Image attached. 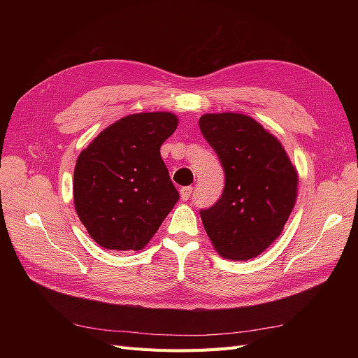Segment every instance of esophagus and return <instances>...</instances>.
I'll use <instances>...</instances> for the list:
<instances>
[{"label":"esophagus","instance_id":"obj_1","mask_svg":"<svg viewBox=\"0 0 358 358\" xmlns=\"http://www.w3.org/2000/svg\"><path fill=\"white\" fill-rule=\"evenodd\" d=\"M179 192H180V199L183 201H187L192 196V187H183V188H180Z\"/></svg>","mask_w":358,"mask_h":358}]
</instances>
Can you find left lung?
I'll use <instances>...</instances> for the list:
<instances>
[{
    "instance_id": "8db88e82",
    "label": "left lung",
    "mask_w": 358,
    "mask_h": 358,
    "mask_svg": "<svg viewBox=\"0 0 358 358\" xmlns=\"http://www.w3.org/2000/svg\"><path fill=\"white\" fill-rule=\"evenodd\" d=\"M199 125L225 171L221 199L200 210L204 230L221 257L255 258L282 233L297 200L299 173L282 143L251 116L206 113Z\"/></svg>"
}]
</instances>
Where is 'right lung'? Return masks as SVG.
Here are the masks:
<instances>
[{"label": "right lung", "mask_w": 358, "mask_h": 358, "mask_svg": "<svg viewBox=\"0 0 358 358\" xmlns=\"http://www.w3.org/2000/svg\"><path fill=\"white\" fill-rule=\"evenodd\" d=\"M178 124L170 112L128 115L80 152L73 178L74 208L100 246L140 251L179 200L159 154Z\"/></svg>", "instance_id": "1"}]
</instances>
